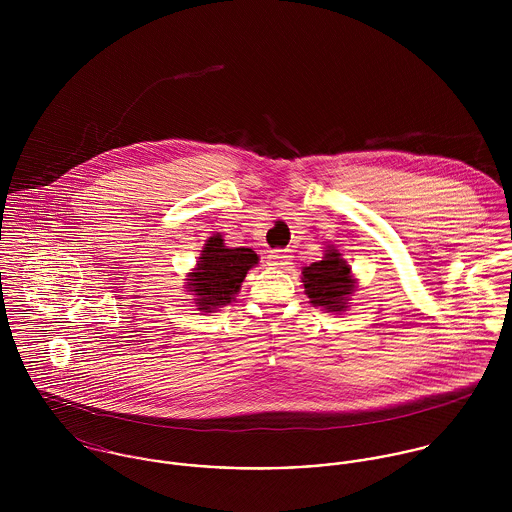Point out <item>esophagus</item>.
<instances>
[{
	"mask_svg": "<svg viewBox=\"0 0 512 512\" xmlns=\"http://www.w3.org/2000/svg\"><path fill=\"white\" fill-rule=\"evenodd\" d=\"M268 264L274 268H284V266L292 264V256L286 250H272L268 254Z\"/></svg>",
	"mask_w": 512,
	"mask_h": 512,
	"instance_id": "esophagus-1",
	"label": "esophagus"
}]
</instances>
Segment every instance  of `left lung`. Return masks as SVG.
<instances>
[{
    "label": "left lung",
    "instance_id": "obj_1",
    "mask_svg": "<svg viewBox=\"0 0 512 512\" xmlns=\"http://www.w3.org/2000/svg\"><path fill=\"white\" fill-rule=\"evenodd\" d=\"M303 288L313 305L329 311H343L347 295L355 290L351 268L337 250H327L325 258L303 268Z\"/></svg>",
    "mask_w": 512,
    "mask_h": 512
}]
</instances>
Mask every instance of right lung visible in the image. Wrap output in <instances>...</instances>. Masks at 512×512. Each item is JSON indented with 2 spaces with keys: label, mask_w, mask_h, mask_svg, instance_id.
<instances>
[{
  "label": "right lung",
  "mask_w": 512,
  "mask_h": 512,
  "mask_svg": "<svg viewBox=\"0 0 512 512\" xmlns=\"http://www.w3.org/2000/svg\"><path fill=\"white\" fill-rule=\"evenodd\" d=\"M254 264L258 256L252 248H226L220 234L211 236L189 282L191 292L199 297V309L211 311L230 303Z\"/></svg>",
  "instance_id": "obj_1"
}]
</instances>
